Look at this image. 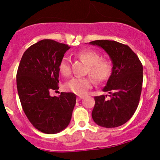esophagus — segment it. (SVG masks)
<instances>
[{
	"label": "esophagus",
	"instance_id": "1",
	"mask_svg": "<svg viewBox=\"0 0 160 160\" xmlns=\"http://www.w3.org/2000/svg\"><path fill=\"white\" fill-rule=\"evenodd\" d=\"M83 98H84L83 96H78V98H77V100H81V99H82Z\"/></svg>",
	"mask_w": 160,
	"mask_h": 160
}]
</instances>
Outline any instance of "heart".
Listing matches in <instances>:
<instances>
[{
  "label": "heart",
  "mask_w": 160,
  "mask_h": 160,
  "mask_svg": "<svg viewBox=\"0 0 160 160\" xmlns=\"http://www.w3.org/2000/svg\"><path fill=\"white\" fill-rule=\"evenodd\" d=\"M78 58L88 65L87 73L98 83L107 80L112 72V63L108 60L101 59V57L92 50H82L77 54ZM59 70L63 76H68L71 73L70 60L64 57L60 60ZM93 80L89 77L86 78H73L64 85V88L68 92L78 95H83L92 87Z\"/></svg>",
  "instance_id": "heart-1"
}]
</instances>
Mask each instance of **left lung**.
I'll return each mask as SVG.
<instances>
[{
    "mask_svg": "<svg viewBox=\"0 0 160 160\" xmlns=\"http://www.w3.org/2000/svg\"><path fill=\"white\" fill-rule=\"evenodd\" d=\"M89 44L105 50L112 62V72L103 92L110 94L94 97L92 116L97 125L116 128L125 124L136 112L143 80L142 65L128 46L114 40H94Z\"/></svg>",
    "mask_w": 160,
    "mask_h": 160,
    "instance_id": "1",
    "label": "left lung"
}]
</instances>
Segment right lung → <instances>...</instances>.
<instances>
[{
  "label": "right lung",
  "mask_w": 160,
  "mask_h": 160,
  "mask_svg": "<svg viewBox=\"0 0 160 160\" xmlns=\"http://www.w3.org/2000/svg\"><path fill=\"white\" fill-rule=\"evenodd\" d=\"M70 46L52 40H42L24 52L17 72V88L23 110L33 126L45 134H54L69 124L76 95L59 88V64Z\"/></svg>",
  "instance_id": "obj_1"
}]
</instances>
